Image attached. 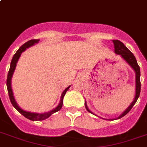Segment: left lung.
<instances>
[{"label": "left lung", "instance_id": "1", "mask_svg": "<svg viewBox=\"0 0 147 147\" xmlns=\"http://www.w3.org/2000/svg\"><path fill=\"white\" fill-rule=\"evenodd\" d=\"M113 42L114 48H115V53L121 55V57H122V58H123V59H124V60L132 67V68H133V70L135 71V73H136V95H135V98H134V100L132 102V103L129 105V106L128 108L126 109V110L124 111L123 113L121 114L120 116L117 118L120 119L122 118V117H123L124 116H126V114L128 113L131 110V109L133 108V106L135 105V103L136 102V101L138 99L139 96H140L141 88L140 69V66H139L138 64H137V61H136L135 56L133 55V54L132 53L125 45H124V44H123V42H121V41H119V40H113ZM86 108L88 112H89L90 113L95 115L92 112H91V111L88 109V108L87 107V105H86Z\"/></svg>", "mask_w": 147, "mask_h": 147}]
</instances>
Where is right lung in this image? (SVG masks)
<instances>
[{
    "label": "right lung",
    "mask_w": 147,
    "mask_h": 147,
    "mask_svg": "<svg viewBox=\"0 0 147 147\" xmlns=\"http://www.w3.org/2000/svg\"><path fill=\"white\" fill-rule=\"evenodd\" d=\"M39 41V39H32V40H30V41H27L26 43H24L23 45H21V47H20V49L18 50L16 53L14 54L13 58H12V60H11V66H10V69H9L8 74H7V92H8L9 98H10V100H11V104L13 105L14 108L16 109L18 111L19 113L23 115L24 117H26L27 119H28L32 121H39V120H44L45 119L49 118V116H51L52 114L58 112L61 109L62 107V104H63V98L65 95L66 92L69 90V88H70V86L67 87V88L64 90V92L61 94V99H60V102L58 105V106L55 108L54 109L51 110L50 112H48V113H30V112H27V111L23 110L22 109H21L18 106V105L17 104L16 101L14 98V95H13V92H12V89H11V78H12V76H13V73H14V70H15V67H16V64L18 61L19 58L21 56V53L24 51L26 50V49L29 48V47L32 46L34 44L38 43Z\"/></svg>",
    "instance_id": "obj_1"
}]
</instances>
